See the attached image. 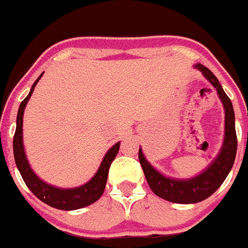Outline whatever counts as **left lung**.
Segmentation results:
<instances>
[{
  "label": "left lung",
  "mask_w": 248,
  "mask_h": 248,
  "mask_svg": "<svg viewBox=\"0 0 248 248\" xmlns=\"http://www.w3.org/2000/svg\"><path fill=\"white\" fill-rule=\"evenodd\" d=\"M199 71L202 72L206 79L209 80L217 91L218 97L222 100L225 108V140L220 154L212 161L211 165L202 174L189 180H174L169 179L156 171L144 156L139 149V161L143 168L150 189L159 198L176 203H195L211 196L225 181L230 170L233 166L237 151V137L235 129V111L232 108L231 99L223 92L220 82L209 68L202 64H196Z\"/></svg>",
  "instance_id": "8db88e82"
}]
</instances>
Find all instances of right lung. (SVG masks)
<instances>
[{"label": "right lung", "instance_id": "1", "mask_svg": "<svg viewBox=\"0 0 248 248\" xmlns=\"http://www.w3.org/2000/svg\"><path fill=\"white\" fill-rule=\"evenodd\" d=\"M42 76L43 73L37 78V80L31 88L30 94L22 100L21 105H19L18 114H17V126L16 131H15V137H13L15 161H16L17 168H18L22 179L26 183L27 187L33 192L34 196H37L39 200L58 210L69 211V210L82 209V207L95 202L104 192L105 184H107V179H108L109 168H110V164L113 163V160L115 159L118 151H119L120 143H117L113 148L109 149V151L105 154L104 159H103L102 164H100L99 169H98L97 174L92 177V180L89 183L84 184L83 186L76 187V189H58V187H54V186L43 183L30 168V164L26 159L23 143H22L23 111H25L26 105H27L31 95L33 93L34 87H36V84Z\"/></svg>", "mask_w": 248, "mask_h": 248}]
</instances>
